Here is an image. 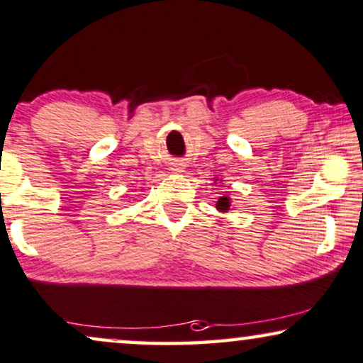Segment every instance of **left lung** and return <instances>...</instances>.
<instances>
[{
	"label": "left lung",
	"instance_id": "obj_1",
	"mask_svg": "<svg viewBox=\"0 0 363 363\" xmlns=\"http://www.w3.org/2000/svg\"><path fill=\"white\" fill-rule=\"evenodd\" d=\"M216 207H217V209H219V211H222V212L229 211V207H230V201H229V197H225V196L219 197V201H217Z\"/></svg>",
	"mask_w": 363,
	"mask_h": 363
}]
</instances>
